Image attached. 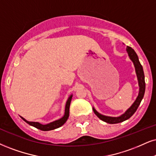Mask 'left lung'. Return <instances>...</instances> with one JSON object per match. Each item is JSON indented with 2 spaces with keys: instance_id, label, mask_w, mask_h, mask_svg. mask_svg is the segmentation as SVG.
Listing matches in <instances>:
<instances>
[{
  "instance_id": "1",
  "label": "left lung",
  "mask_w": 156,
  "mask_h": 156,
  "mask_svg": "<svg viewBox=\"0 0 156 156\" xmlns=\"http://www.w3.org/2000/svg\"><path fill=\"white\" fill-rule=\"evenodd\" d=\"M126 51H127L129 58L131 59L133 62L134 67H135V72L137 74V80H138V83H139V87H140V91L138 96L136 99V101L134 102V103L131 105V107L129 108H128L126 111V112L123 113L122 115H121L119 117H111V116H106L104 115H102L101 113H99L97 111L95 110L94 108H93L94 113L100 119H101L103 122L108 123V124H117V123H120L124 122V121L127 120L128 119H129L132 115L135 113V111H137V108L139 107V105L141 103L142 100H143L144 97V94H145V75H144L143 69L142 65L140 64L139 58L137 53H135V51L131 47H129L127 46L126 48Z\"/></svg>"
}]
</instances>
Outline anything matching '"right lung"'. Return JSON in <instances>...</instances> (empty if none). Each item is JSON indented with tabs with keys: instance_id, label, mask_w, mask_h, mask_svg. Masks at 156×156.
Returning <instances> with one entry per match:
<instances>
[{
	"instance_id": "obj_1",
	"label": "right lung",
	"mask_w": 156,
	"mask_h": 156,
	"mask_svg": "<svg viewBox=\"0 0 156 156\" xmlns=\"http://www.w3.org/2000/svg\"><path fill=\"white\" fill-rule=\"evenodd\" d=\"M72 95H71L69 96V98L66 101V106H65V113L62 118L58 119V120L54 121V122L49 123V124H40L39 122H28V121H27L26 119L23 118V117L21 116V118H22L25 122L27 123L28 124L31 125V126L38 129L43 130V131H50V130L55 129L60 127V126L64 124L67 121V119H68L69 116V106H70V103H71V101H72Z\"/></svg>"
}]
</instances>
